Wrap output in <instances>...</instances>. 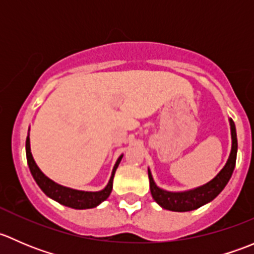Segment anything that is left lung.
<instances>
[{
  "label": "left lung",
  "instance_id": "obj_1",
  "mask_svg": "<svg viewBox=\"0 0 254 254\" xmlns=\"http://www.w3.org/2000/svg\"><path fill=\"white\" fill-rule=\"evenodd\" d=\"M230 127H231L232 147L229 160H227L225 167L217 173V176L210 182H207L206 184H204V186L187 191H167L156 186L152 175L148 170L150 190L151 194H152V198L155 199L158 205L162 206L163 209L171 210V211H191V210H195L210 203L221 193L222 189L229 183L232 172L235 170V165H236L237 135L236 127H235V123L232 119H230Z\"/></svg>",
  "mask_w": 254,
  "mask_h": 254
}]
</instances>
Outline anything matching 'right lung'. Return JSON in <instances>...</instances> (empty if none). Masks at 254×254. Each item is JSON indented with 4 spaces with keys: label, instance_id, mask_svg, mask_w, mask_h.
I'll return each instance as SVG.
<instances>
[{
    "label": "right lung",
    "instance_id": "1",
    "mask_svg": "<svg viewBox=\"0 0 254 254\" xmlns=\"http://www.w3.org/2000/svg\"><path fill=\"white\" fill-rule=\"evenodd\" d=\"M25 153H27V161L28 166H29L30 173H32L33 178L37 182L39 188L44 191L49 198L54 199L58 203L63 204V205L72 207V209H92L106 200L112 193L113 189V178H114V173L117 171L118 166H119L120 161H122L123 155L119 156V158L115 162L114 168L109 179L108 184L104 189L99 191H83V190H76V189L67 188V187L60 186V184L55 183L48 178L39 167L35 163L34 158H33L32 152H30V141H29V134L27 136V141H25Z\"/></svg>",
    "mask_w": 254,
    "mask_h": 254
}]
</instances>
